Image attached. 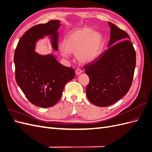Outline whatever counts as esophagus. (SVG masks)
Segmentation results:
<instances>
[{"instance_id": "1", "label": "esophagus", "mask_w": 152, "mask_h": 152, "mask_svg": "<svg viewBox=\"0 0 152 152\" xmlns=\"http://www.w3.org/2000/svg\"><path fill=\"white\" fill-rule=\"evenodd\" d=\"M81 73H82V70H80V69H79V68H77V70H75V73H76L77 75H80Z\"/></svg>"}]
</instances>
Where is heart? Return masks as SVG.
Returning <instances> with one entry per match:
<instances>
[{"instance_id":"obj_1","label":"heart","mask_w":152,"mask_h":152,"mask_svg":"<svg viewBox=\"0 0 152 152\" xmlns=\"http://www.w3.org/2000/svg\"><path fill=\"white\" fill-rule=\"evenodd\" d=\"M104 45L102 33L89 26H84L68 32L61 43V54L67 58L69 53H74L77 61L89 63L97 59Z\"/></svg>"}]
</instances>
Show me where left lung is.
<instances>
[{
	"label": "left lung",
	"mask_w": 152,
	"mask_h": 152,
	"mask_svg": "<svg viewBox=\"0 0 152 152\" xmlns=\"http://www.w3.org/2000/svg\"><path fill=\"white\" fill-rule=\"evenodd\" d=\"M108 49L84 68L89 77L86 95L98 107L116 103L129 90L136 66V52L129 36L110 22Z\"/></svg>",
	"instance_id": "1"
}]
</instances>
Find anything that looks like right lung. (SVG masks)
Returning <instances> with one entry per match:
<instances>
[{"label": "right lung", "instance_id": "add662e5", "mask_svg": "<svg viewBox=\"0 0 152 152\" xmlns=\"http://www.w3.org/2000/svg\"><path fill=\"white\" fill-rule=\"evenodd\" d=\"M59 20L35 25L22 36L15 50L14 61L18 85L30 102L42 108L51 107L60 99L65 84L75 77L72 68L59 63L53 54L35 52L36 44L49 36L58 50Z\"/></svg>", "mask_w": 152, "mask_h": 152}]
</instances>
